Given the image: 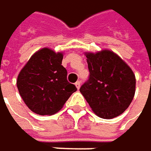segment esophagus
Instances as JSON below:
<instances>
[{
	"instance_id": "1",
	"label": "esophagus",
	"mask_w": 151,
	"mask_h": 151,
	"mask_svg": "<svg viewBox=\"0 0 151 151\" xmlns=\"http://www.w3.org/2000/svg\"><path fill=\"white\" fill-rule=\"evenodd\" d=\"M76 88H77V89H78V90H79V89H80V87H81V83H80V82H79V81H78V82H76Z\"/></svg>"
}]
</instances>
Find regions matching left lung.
<instances>
[{
	"instance_id": "1",
	"label": "left lung",
	"mask_w": 151,
	"mask_h": 151,
	"mask_svg": "<svg viewBox=\"0 0 151 151\" xmlns=\"http://www.w3.org/2000/svg\"><path fill=\"white\" fill-rule=\"evenodd\" d=\"M90 78L80 88L91 108L103 119L122 114L135 93V76L131 68L114 52L105 49L86 52Z\"/></svg>"
}]
</instances>
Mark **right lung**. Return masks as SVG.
Masks as SVG:
<instances>
[{"instance_id": "right-lung-1", "label": "right lung", "mask_w": 151, "mask_h": 151, "mask_svg": "<svg viewBox=\"0 0 151 151\" xmlns=\"http://www.w3.org/2000/svg\"><path fill=\"white\" fill-rule=\"evenodd\" d=\"M62 59L63 52L44 47L32 54L19 72L17 80L19 94L33 113L54 114L76 91V87L67 80Z\"/></svg>"}]
</instances>
